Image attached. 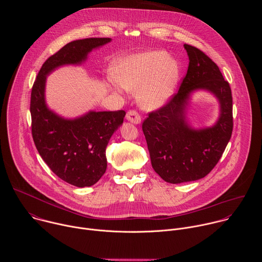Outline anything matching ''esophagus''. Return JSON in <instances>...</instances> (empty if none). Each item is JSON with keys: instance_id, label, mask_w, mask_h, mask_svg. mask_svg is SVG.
<instances>
[{"instance_id": "1", "label": "esophagus", "mask_w": 262, "mask_h": 262, "mask_svg": "<svg viewBox=\"0 0 262 262\" xmlns=\"http://www.w3.org/2000/svg\"><path fill=\"white\" fill-rule=\"evenodd\" d=\"M125 118H126L127 121H129V122H132V123H134V124H139V123H141V117H140V115L138 114L137 111H134V110L128 111L126 116H125Z\"/></svg>"}]
</instances>
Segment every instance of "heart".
Here are the masks:
<instances>
[{"label":"heart","mask_w":262,"mask_h":262,"mask_svg":"<svg viewBox=\"0 0 262 262\" xmlns=\"http://www.w3.org/2000/svg\"><path fill=\"white\" fill-rule=\"evenodd\" d=\"M115 82L111 89L120 93V87L135 92L139 104L146 110H158L173 97L180 78L178 62L165 51H146L117 59L111 66Z\"/></svg>","instance_id":"obj_1"}]
</instances>
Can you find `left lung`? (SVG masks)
Here are the masks:
<instances>
[{"label": "left lung", "instance_id": "obj_1", "mask_svg": "<svg viewBox=\"0 0 262 262\" xmlns=\"http://www.w3.org/2000/svg\"><path fill=\"white\" fill-rule=\"evenodd\" d=\"M189 67L178 92L142 124L154 170L167 182L181 183L205 177L217 164L233 128L232 94L217 65L199 49L184 45ZM210 92L220 115L209 128L194 129L186 118L190 95Z\"/></svg>", "mask_w": 262, "mask_h": 262}]
</instances>
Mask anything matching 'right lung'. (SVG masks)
Returning <instances> with one entry per match:
<instances>
[{
  "label": "right lung",
  "instance_id": "obj_1",
  "mask_svg": "<svg viewBox=\"0 0 262 262\" xmlns=\"http://www.w3.org/2000/svg\"><path fill=\"white\" fill-rule=\"evenodd\" d=\"M111 40L86 38L67 43L43 63L32 88L30 112L37 150L58 177L78 188L95 184L104 174L106 145L122 125L125 112L89 111L77 118H64L46 102L47 77L60 66L82 64L92 50Z\"/></svg>",
  "mask_w": 262,
  "mask_h": 262
}]
</instances>
